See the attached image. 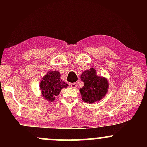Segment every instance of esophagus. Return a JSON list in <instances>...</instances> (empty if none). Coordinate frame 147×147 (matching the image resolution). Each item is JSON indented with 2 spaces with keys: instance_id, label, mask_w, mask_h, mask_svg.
Wrapping results in <instances>:
<instances>
[{
  "instance_id": "34e87169",
  "label": "esophagus",
  "mask_w": 147,
  "mask_h": 147,
  "mask_svg": "<svg viewBox=\"0 0 147 147\" xmlns=\"http://www.w3.org/2000/svg\"><path fill=\"white\" fill-rule=\"evenodd\" d=\"M77 84L76 83H72L70 84V86H71V88H77Z\"/></svg>"
}]
</instances>
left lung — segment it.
Segmentation results:
<instances>
[{
	"label": "left lung",
	"mask_w": 147,
	"mask_h": 147,
	"mask_svg": "<svg viewBox=\"0 0 147 147\" xmlns=\"http://www.w3.org/2000/svg\"><path fill=\"white\" fill-rule=\"evenodd\" d=\"M80 77L84 85L79 89V92L84 102L92 104L105 97L109 90V82L105 77L97 75L95 68L84 70Z\"/></svg>",
	"instance_id": "obj_1"
}]
</instances>
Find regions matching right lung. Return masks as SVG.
<instances>
[{
	"label": "right lung",
	"instance_id": "add662e5",
	"mask_svg": "<svg viewBox=\"0 0 147 147\" xmlns=\"http://www.w3.org/2000/svg\"><path fill=\"white\" fill-rule=\"evenodd\" d=\"M60 79L61 74L59 71H49L42 78L39 89L42 97L47 102H51L55 100L61 89L68 86V84Z\"/></svg>",
	"mask_w": 147,
	"mask_h": 147
}]
</instances>
